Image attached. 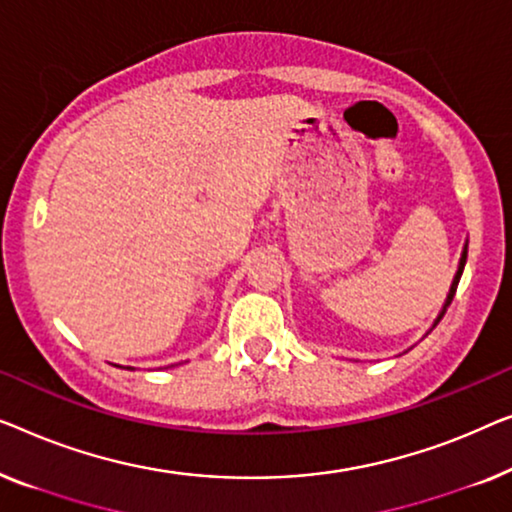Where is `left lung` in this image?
I'll use <instances>...</instances> for the list:
<instances>
[{"mask_svg":"<svg viewBox=\"0 0 512 512\" xmlns=\"http://www.w3.org/2000/svg\"><path fill=\"white\" fill-rule=\"evenodd\" d=\"M464 264H466V246H464V253H462V259H459V266H457V273H455V280H452V285H450V292H448V299H445V304H443V311L438 313V318L434 320V327L438 325V322L443 320V315H445V311H448V306L452 304V297H455V292H457V285H459V278H462V271H464ZM431 327V329H434Z\"/></svg>","mask_w":512,"mask_h":512,"instance_id":"left-lung-1","label":"left lung"}]
</instances>
